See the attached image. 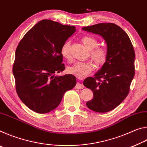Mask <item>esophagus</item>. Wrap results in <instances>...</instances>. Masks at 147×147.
I'll list each match as a JSON object with an SVG mask.
<instances>
[{
  "instance_id": "1",
  "label": "esophagus",
  "mask_w": 147,
  "mask_h": 147,
  "mask_svg": "<svg viewBox=\"0 0 147 147\" xmlns=\"http://www.w3.org/2000/svg\"><path fill=\"white\" fill-rule=\"evenodd\" d=\"M84 88V86L82 84H81V83H77L76 85L75 86V89H83Z\"/></svg>"
}]
</instances>
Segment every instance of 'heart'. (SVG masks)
I'll return each mask as SVG.
<instances>
[{
    "label": "heart",
    "instance_id": "heart-1",
    "mask_svg": "<svg viewBox=\"0 0 147 147\" xmlns=\"http://www.w3.org/2000/svg\"><path fill=\"white\" fill-rule=\"evenodd\" d=\"M82 41L87 49L90 51V56L96 63L102 64L107 58V51L103 47H96L98 41L93 36H86L82 38ZM61 54L63 58L67 59L71 58L70 42L66 41L63 43L61 49ZM93 64L90 61H78L73 65L67 67L69 73L76 76L80 78L88 75L93 71Z\"/></svg>",
    "mask_w": 147,
    "mask_h": 147
}]
</instances>
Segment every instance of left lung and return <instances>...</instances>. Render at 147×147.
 Masks as SVG:
<instances>
[{"instance_id":"1","label":"left lung","mask_w":147,"mask_h":147,"mask_svg":"<svg viewBox=\"0 0 147 147\" xmlns=\"http://www.w3.org/2000/svg\"><path fill=\"white\" fill-rule=\"evenodd\" d=\"M82 30L99 35L107 44L105 63L94 77H88L83 84L93 93V99L86 102L88 108L96 112H108L128 95L135 75V52L127 34L115 24L99 23Z\"/></svg>"}]
</instances>
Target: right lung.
Segmentation results:
<instances>
[{
    "label": "right lung",
    "instance_id": "obj_1",
    "mask_svg": "<svg viewBox=\"0 0 147 147\" xmlns=\"http://www.w3.org/2000/svg\"><path fill=\"white\" fill-rule=\"evenodd\" d=\"M75 32L74 26L44 19L27 32L17 46L13 66L16 91L35 112L56 108L64 93L76 86L73 74L55 76L65 69L61 47Z\"/></svg>",
    "mask_w": 147,
    "mask_h": 147
}]
</instances>
